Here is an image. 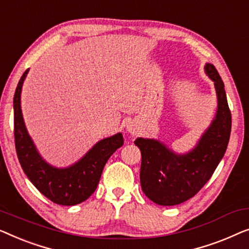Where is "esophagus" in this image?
I'll return each mask as SVG.
<instances>
[{
  "instance_id": "obj_1",
  "label": "esophagus",
  "mask_w": 249,
  "mask_h": 249,
  "mask_svg": "<svg viewBox=\"0 0 249 249\" xmlns=\"http://www.w3.org/2000/svg\"><path fill=\"white\" fill-rule=\"evenodd\" d=\"M126 129H127L128 133H131V134H133V135H136L139 132L138 126H136L135 123H133V122H129V123L126 125Z\"/></svg>"
}]
</instances>
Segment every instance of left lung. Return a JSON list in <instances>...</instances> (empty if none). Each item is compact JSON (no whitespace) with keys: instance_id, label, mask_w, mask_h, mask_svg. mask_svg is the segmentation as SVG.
Listing matches in <instances>:
<instances>
[{"instance_id":"left-lung-1","label":"left lung","mask_w":249,"mask_h":249,"mask_svg":"<svg viewBox=\"0 0 249 249\" xmlns=\"http://www.w3.org/2000/svg\"><path fill=\"white\" fill-rule=\"evenodd\" d=\"M204 70L214 82L218 109L195 148L185 155H178L158 140L138 138L134 141L142 156V191L156 204L177 205L197 194L211 178L228 146L231 113L225 85L214 65L206 63Z\"/></svg>"}]
</instances>
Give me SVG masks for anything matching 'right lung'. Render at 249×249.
Segmentation results:
<instances>
[{
    "instance_id": "right-lung-1",
    "label": "right lung",
    "mask_w": 249,
    "mask_h": 249,
    "mask_svg": "<svg viewBox=\"0 0 249 249\" xmlns=\"http://www.w3.org/2000/svg\"><path fill=\"white\" fill-rule=\"evenodd\" d=\"M28 72L29 69L21 76L13 98L15 142L19 162L34 186L52 202L59 205L79 204L96 191L107 160L124 144L123 135L117 133L101 140L70 167L56 168L47 163L28 134L21 111V90Z\"/></svg>"
}]
</instances>
